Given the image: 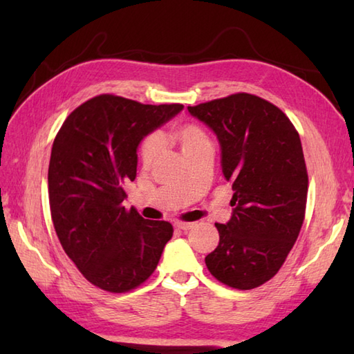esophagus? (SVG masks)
Here are the masks:
<instances>
[{
    "mask_svg": "<svg viewBox=\"0 0 354 354\" xmlns=\"http://www.w3.org/2000/svg\"><path fill=\"white\" fill-rule=\"evenodd\" d=\"M194 225H196L194 222H178V223H175V227L181 231H189L194 227Z\"/></svg>",
    "mask_w": 354,
    "mask_h": 354,
    "instance_id": "esophagus-1",
    "label": "esophagus"
}]
</instances>
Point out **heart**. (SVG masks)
Instances as JSON below:
<instances>
[{
	"instance_id": "b5f03b06",
	"label": "heart",
	"mask_w": 354,
	"mask_h": 354,
	"mask_svg": "<svg viewBox=\"0 0 354 354\" xmlns=\"http://www.w3.org/2000/svg\"><path fill=\"white\" fill-rule=\"evenodd\" d=\"M171 138L181 149L184 156L196 152L198 149L209 146V140L207 133L201 126L192 122H185L175 126L171 132ZM161 150V140L158 135H149L141 145V160L145 164H152V161L158 156Z\"/></svg>"
}]
</instances>
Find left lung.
Masks as SVG:
<instances>
[{"label": "left lung", "mask_w": 354, "mask_h": 354, "mask_svg": "<svg viewBox=\"0 0 354 354\" xmlns=\"http://www.w3.org/2000/svg\"><path fill=\"white\" fill-rule=\"evenodd\" d=\"M189 112L214 132L222 173L234 190L231 219L216 223L219 245L205 265L230 288H259L281 268L304 221L309 179L301 140L283 111L252 94Z\"/></svg>", "instance_id": "obj_1"}]
</instances>
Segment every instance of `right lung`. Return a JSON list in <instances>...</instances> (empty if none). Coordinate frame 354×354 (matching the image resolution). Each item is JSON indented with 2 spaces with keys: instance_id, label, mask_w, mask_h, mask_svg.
I'll list each match as a JSON object with an SVG mask.
<instances>
[{
  "instance_id": "add662e5",
  "label": "right lung",
  "mask_w": 354,
  "mask_h": 354,
  "mask_svg": "<svg viewBox=\"0 0 354 354\" xmlns=\"http://www.w3.org/2000/svg\"><path fill=\"white\" fill-rule=\"evenodd\" d=\"M184 109L103 94L66 117L48 165L51 219L66 255L89 283L122 293L152 275L173 227L124 208L142 138Z\"/></svg>"
}]
</instances>
